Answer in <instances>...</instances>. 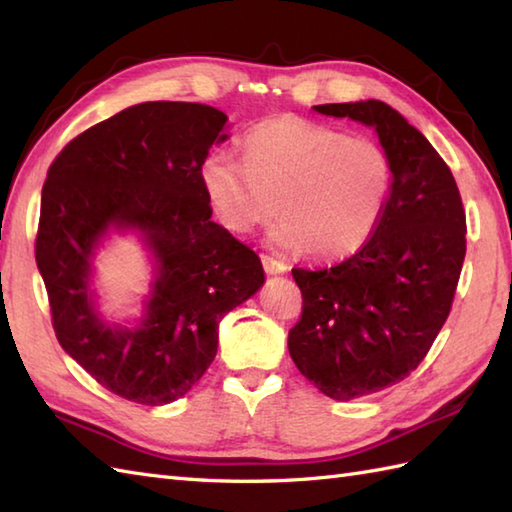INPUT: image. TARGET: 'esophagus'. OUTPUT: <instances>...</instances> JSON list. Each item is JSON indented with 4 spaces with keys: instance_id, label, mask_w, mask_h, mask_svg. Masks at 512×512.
<instances>
[{
    "instance_id": "34e87169",
    "label": "esophagus",
    "mask_w": 512,
    "mask_h": 512,
    "mask_svg": "<svg viewBox=\"0 0 512 512\" xmlns=\"http://www.w3.org/2000/svg\"><path fill=\"white\" fill-rule=\"evenodd\" d=\"M263 258V267H265V271L269 276H280V274H285V271L289 269L285 263H280V260H276L274 256H260Z\"/></svg>"
}]
</instances>
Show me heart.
<instances>
[{
    "mask_svg": "<svg viewBox=\"0 0 512 512\" xmlns=\"http://www.w3.org/2000/svg\"><path fill=\"white\" fill-rule=\"evenodd\" d=\"M243 157L214 151L199 166L208 208L230 232L254 230L278 210L271 245L337 260L355 254L377 230L392 166L366 135L278 116L245 133Z\"/></svg>",
    "mask_w": 512,
    "mask_h": 512,
    "instance_id": "b5f03b06",
    "label": "heart"
}]
</instances>
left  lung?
Here are the masks:
<instances>
[{"label": "left lung", "instance_id": "left-lung-1", "mask_svg": "<svg viewBox=\"0 0 512 512\" xmlns=\"http://www.w3.org/2000/svg\"><path fill=\"white\" fill-rule=\"evenodd\" d=\"M379 135L392 184L377 230L355 256L293 269L302 317L289 355L317 390L350 401L418 368L451 311L467 252V221L449 166L399 111L381 100L313 107Z\"/></svg>", "mask_w": 512, "mask_h": 512}]
</instances>
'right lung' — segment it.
I'll return each mask as SVG.
<instances>
[{"label":"right lung","instance_id":"1","mask_svg":"<svg viewBox=\"0 0 512 512\" xmlns=\"http://www.w3.org/2000/svg\"><path fill=\"white\" fill-rule=\"evenodd\" d=\"M225 122L199 102H140L74 138L43 184L34 254L56 339L127 401L155 407L190 392L217 355L223 315L265 282L199 186L210 146L230 138ZM111 233H133L154 267L133 321H107L97 306L95 256Z\"/></svg>","mask_w":512,"mask_h":512}]
</instances>
